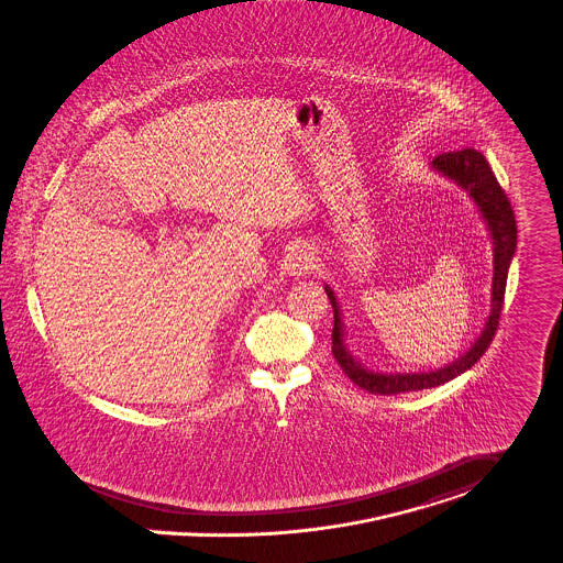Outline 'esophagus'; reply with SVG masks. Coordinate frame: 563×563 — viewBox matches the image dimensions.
<instances>
[{"instance_id":"1","label":"esophagus","mask_w":563,"mask_h":563,"mask_svg":"<svg viewBox=\"0 0 563 563\" xmlns=\"http://www.w3.org/2000/svg\"><path fill=\"white\" fill-rule=\"evenodd\" d=\"M284 268L292 277H306V275H309L316 268V256H313L311 247L309 245H295V247H290V252L286 254V260H284Z\"/></svg>"}]
</instances>
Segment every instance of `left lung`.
I'll use <instances>...</instances> for the list:
<instances>
[{"label": "left lung", "mask_w": 563, "mask_h": 563, "mask_svg": "<svg viewBox=\"0 0 563 563\" xmlns=\"http://www.w3.org/2000/svg\"><path fill=\"white\" fill-rule=\"evenodd\" d=\"M430 169L439 176L456 183L462 191L477 206L486 230L493 241V286H490V311L486 316V322L479 331V335L473 340V344L462 353L461 357L454 358L452 363L434 369H419V372H383L372 369L365 363H361L349 349L346 342V329L342 320L340 301L329 284H324V292L333 306V335H331V353L338 358L340 367L349 374V378L358 385L361 389L369 394L391 396V394H405V391H417L443 385L462 372L471 369L477 358L486 353L490 346L495 331L499 327V316L504 307V295H506V282L510 271L511 257L516 252V219L511 210L510 200L506 198L504 189L499 187L488 161L484 154L464 148L459 153L439 154L432 158Z\"/></svg>", "instance_id": "1"}]
</instances>
